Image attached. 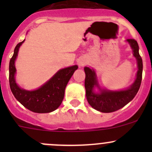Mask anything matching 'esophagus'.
Segmentation results:
<instances>
[{
  "label": "esophagus",
  "mask_w": 152,
  "mask_h": 152,
  "mask_svg": "<svg viewBox=\"0 0 152 152\" xmlns=\"http://www.w3.org/2000/svg\"><path fill=\"white\" fill-rule=\"evenodd\" d=\"M79 65H84V62H79Z\"/></svg>",
  "instance_id": "1"
}]
</instances>
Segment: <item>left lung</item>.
<instances>
[{
  "label": "left lung",
  "instance_id": "left-lung-1",
  "mask_svg": "<svg viewBox=\"0 0 152 152\" xmlns=\"http://www.w3.org/2000/svg\"><path fill=\"white\" fill-rule=\"evenodd\" d=\"M127 42L130 44L133 50V54L137 59L138 70L135 81L129 89L121 91L101 90L100 93H95L93 88L99 87L96 80V73L89 67H85V87L87 102L93 108L102 113H113L126 105L131 102L140 89L142 81V61L139 54V46L137 41L134 39H128Z\"/></svg>",
  "mask_w": 152,
  "mask_h": 152
}]
</instances>
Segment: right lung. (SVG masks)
<instances>
[{"mask_svg": "<svg viewBox=\"0 0 152 152\" xmlns=\"http://www.w3.org/2000/svg\"><path fill=\"white\" fill-rule=\"evenodd\" d=\"M23 42L15 47L14 54L10 62V86L15 99L23 106L34 113H48L54 111L62 104L65 96V90L77 65L59 70L48 82L39 89L28 91L18 87L15 80L16 69L15 61L18 56L19 48Z\"/></svg>", "mask_w": 152, "mask_h": 152, "instance_id": "right-lung-1", "label": "right lung"}]
</instances>
